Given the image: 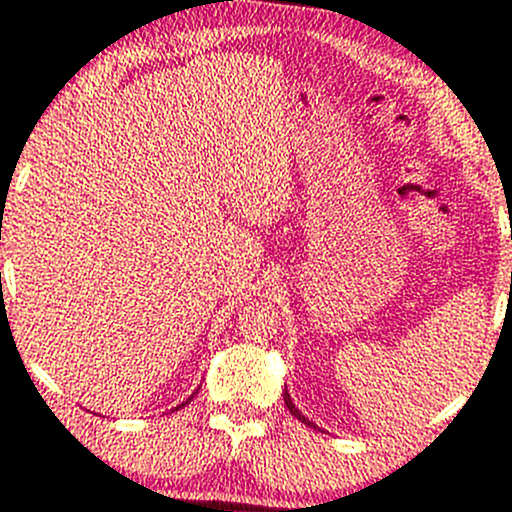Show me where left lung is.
<instances>
[{
  "label": "left lung",
  "mask_w": 512,
  "mask_h": 512,
  "mask_svg": "<svg viewBox=\"0 0 512 512\" xmlns=\"http://www.w3.org/2000/svg\"><path fill=\"white\" fill-rule=\"evenodd\" d=\"M283 400H285V405H288L290 415H295V417H298V420H302V422H305V425L315 427V425H312V422H310V420H305V415H300V410H298V408H295V405H293V400H290V395H288V393H283Z\"/></svg>",
  "instance_id": "1"
}]
</instances>
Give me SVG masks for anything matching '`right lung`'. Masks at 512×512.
<instances>
[{
	"label": "right lung",
	"instance_id": "add662e5",
	"mask_svg": "<svg viewBox=\"0 0 512 512\" xmlns=\"http://www.w3.org/2000/svg\"><path fill=\"white\" fill-rule=\"evenodd\" d=\"M192 398H195V393H192V395H190V398H188V403H190V400H192ZM188 403H183V405H188ZM183 405H180V408H183Z\"/></svg>",
	"mask_w": 512,
	"mask_h": 512
}]
</instances>
